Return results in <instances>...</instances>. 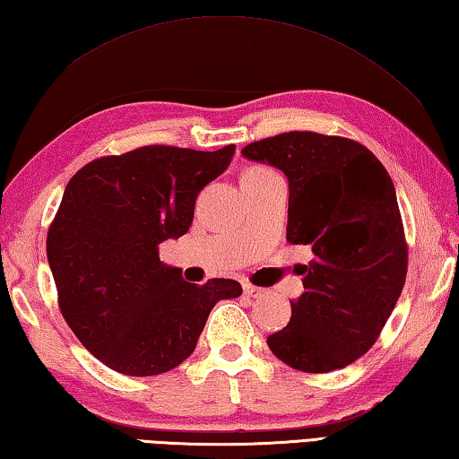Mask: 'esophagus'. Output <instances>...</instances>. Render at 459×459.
Returning <instances> with one entry per match:
<instances>
[{"label":"esophagus","mask_w":459,"mask_h":459,"mask_svg":"<svg viewBox=\"0 0 459 459\" xmlns=\"http://www.w3.org/2000/svg\"><path fill=\"white\" fill-rule=\"evenodd\" d=\"M244 292H246V296H250V299H262V296L266 294V290H264V288L252 286V284H244Z\"/></svg>","instance_id":"esophagus-1"}]
</instances>
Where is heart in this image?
Listing matches in <instances>:
<instances>
[{
	"label": "heart",
	"instance_id": "heart-1",
	"mask_svg": "<svg viewBox=\"0 0 459 459\" xmlns=\"http://www.w3.org/2000/svg\"><path fill=\"white\" fill-rule=\"evenodd\" d=\"M266 173H270L268 169H262V167H255V169H250V171H247L244 177H255V175H266Z\"/></svg>",
	"mask_w": 459,
	"mask_h": 459
}]
</instances>
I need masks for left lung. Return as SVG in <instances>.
Masks as SVG:
<instances>
[{
  "label": "left lung",
  "mask_w": 459,
  "mask_h": 459,
  "mask_svg": "<svg viewBox=\"0 0 459 459\" xmlns=\"http://www.w3.org/2000/svg\"><path fill=\"white\" fill-rule=\"evenodd\" d=\"M288 179L286 239L308 246L304 292L268 336L274 355L304 373L351 365L373 347L403 290L407 246L387 169L360 143L308 131L242 149Z\"/></svg>",
  "instance_id": "left-lung-1"
}]
</instances>
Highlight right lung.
Segmentation results:
<instances>
[{
	"label": "right lung",
	"mask_w": 459,
	"mask_h": 459,
	"mask_svg": "<svg viewBox=\"0 0 459 459\" xmlns=\"http://www.w3.org/2000/svg\"><path fill=\"white\" fill-rule=\"evenodd\" d=\"M236 144L205 152L141 147L72 177L46 252L64 318L92 355L131 377L167 373L193 351L236 280L185 282L159 246L189 231L199 191L230 167Z\"/></svg>",
	"instance_id": "1"
}]
</instances>
